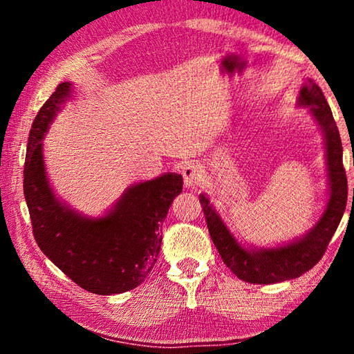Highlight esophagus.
<instances>
[{
	"label": "esophagus",
	"mask_w": 354,
	"mask_h": 354,
	"mask_svg": "<svg viewBox=\"0 0 354 354\" xmlns=\"http://www.w3.org/2000/svg\"><path fill=\"white\" fill-rule=\"evenodd\" d=\"M183 178L184 184L187 189H196L200 187L201 183L205 181V175H203V169L195 162L185 164L183 167Z\"/></svg>",
	"instance_id": "obj_1"
}]
</instances>
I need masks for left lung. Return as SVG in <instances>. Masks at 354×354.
<instances>
[{
	"instance_id": "1",
	"label": "left lung",
	"mask_w": 354,
	"mask_h": 354,
	"mask_svg": "<svg viewBox=\"0 0 354 354\" xmlns=\"http://www.w3.org/2000/svg\"><path fill=\"white\" fill-rule=\"evenodd\" d=\"M299 104L310 106L314 117L323 128L326 139V158L329 171L328 205L322 218L306 237L298 242L272 250L248 251L242 248L226 230V226L205 195H200V203L205 211L209 234L215 248L226 263V267L245 283L274 284L293 279L309 272L319 262L328 248V243L342 220L348 196V184L342 162V142L333 112L329 109L320 87L309 81L299 92ZM354 196V189H353Z\"/></svg>"
}]
</instances>
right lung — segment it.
<instances>
[{
    "mask_svg": "<svg viewBox=\"0 0 354 354\" xmlns=\"http://www.w3.org/2000/svg\"><path fill=\"white\" fill-rule=\"evenodd\" d=\"M68 95L70 82L59 84L29 131L23 192L32 234L48 259L84 290L122 293L140 286L158 261L160 230L183 192V176L167 173L133 185L101 218H86L62 205L46 179L40 139Z\"/></svg>",
    "mask_w": 354,
    "mask_h": 354,
    "instance_id": "add662e5",
    "label": "right lung"
}]
</instances>
